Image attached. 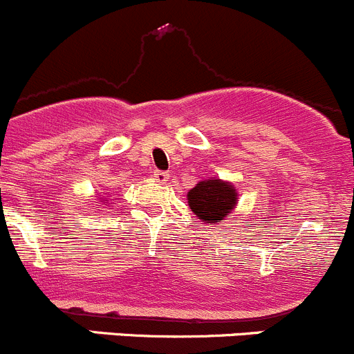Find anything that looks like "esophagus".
<instances>
[{
	"mask_svg": "<svg viewBox=\"0 0 354 354\" xmlns=\"http://www.w3.org/2000/svg\"><path fill=\"white\" fill-rule=\"evenodd\" d=\"M153 177H155L156 182H160V184H167V180L170 178V174L169 172H160V170H155L153 172Z\"/></svg>",
	"mask_w": 354,
	"mask_h": 354,
	"instance_id": "esophagus-1",
	"label": "esophagus"
}]
</instances>
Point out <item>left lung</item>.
<instances>
[{"label": "left lung", "mask_w": 354, "mask_h": 354, "mask_svg": "<svg viewBox=\"0 0 354 354\" xmlns=\"http://www.w3.org/2000/svg\"><path fill=\"white\" fill-rule=\"evenodd\" d=\"M239 201L232 182L222 180L218 177H209L198 182L187 192V203L191 212L206 225L216 227L220 220L234 212Z\"/></svg>", "instance_id": "left-lung-1"}]
</instances>
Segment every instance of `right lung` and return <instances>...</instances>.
<instances>
[{
	"instance_id": "add662e5",
	"label": "right lung",
	"mask_w": 354,
	"mask_h": 354,
	"mask_svg": "<svg viewBox=\"0 0 354 354\" xmlns=\"http://www.w3.org/2000/svg\"><path fill=\"white\" fill-rule=\"evenodd\" d=\"M104 201H108V198H100V203H104ZM96 206H100V205H96Z\"/></svg>"
}]
</instances>
